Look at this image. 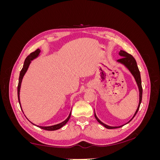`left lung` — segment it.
Listing matches in <instances>:
<instances>
[{
	"mask_svg": "<svg viewBox=\"0 0 160 160\" xmlns=\"http://www.w3.org/2000/svg\"><path fill=\"white\" fill-rule=\"evenodd\" d=\"M119 56L122 57V58H121L120 59H118L116 61H117L118 62H119V63H121L129 71V72L132 73V75H133V77H134V79L135 80V82H136L137 83V85L138 87V89H139V104H138V107L136 109V111H135L133 116L132 117V118L131 119L129 122L128 123H126L125 124L128 123L129 122H130L131 121H132L133 119V118L135 117V115H136V113H138V111L139 110V106H140V104H141L142 103V92H143V90H142V80H141V75H140V72L139 71V69H138V65H137V62H136V61H135V59H134V57L131 55L130 54H129V53H128L127 52H125L123 50H120L119 52ZM95 111V109H94ZM95 119H97V121L98 122L101 124L102 125H103V126L105 128H106L107 129H115V128H121L122 127L123 125H120V126H109V125H108L105 124L104 123H103L102 122H101V121L99 120V119L97 117V115L95 114Z\"/></svg>",
	"mask_w": 160,
	"mask_h": 160,
	"instance_id": "obj_1",
	"label": "left lung"
}]
</instances>
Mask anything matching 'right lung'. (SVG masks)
<instances>
[{
	"instance_id": "1",
	"label": "right lung",
	"mask_w": 160,
	"mask_h": 160,
	"mask_svg": "<svg viewBox=\"0 0 160 160\" xmlns=\"http://www.w3.org/2000/svg\"><path fill=\"white\" fill-rule=\"evenodd\" d=\"M41 52V51L39 49H37L35 51L31 52L29 55H28L25 60V62H24L22 69H21V71L20 72V75H19V79H18V88H17V94H18V102H19V104H20L21 109H22V108H21V101H20V90H21V83H22V81L23 79V77L27 72L32 61L35 59L36 58H37L38 56H39ZM22 112H23V111H22ZM71 114V110L70 111V113H69V116L67 117V118L65 121H63V122L59 123V124L51 125V126H40V125H37L35 124L32 123V122H31V123L36 125V126H37L38 128L42 129L47 130V131H55V130H57V129L61 128L62 126H64V125L67 123V122H68L69 119H70Z\"/></svg>"
}]
</instances>
